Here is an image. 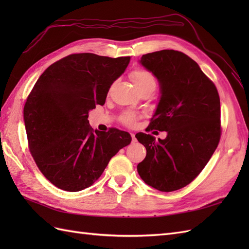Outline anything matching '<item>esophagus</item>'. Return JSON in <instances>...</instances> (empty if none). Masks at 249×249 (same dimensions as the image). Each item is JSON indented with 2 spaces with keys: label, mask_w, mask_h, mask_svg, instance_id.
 <instances>
[{
  "label": "esophagus",
  "mask_w": 249,
  "mask_h": 249,
  "mask_svg": "<svg viewBox=\"0 0 249 249\" xmlns=\"http://www.w3.org/2000/svg\"><path fill=\"white\" fill-rule=\"evenodd\" d=\"M131 136H132V142H133V143H135V142H137L136 138H135V134L131 133Z\"/></svg>",
  "instance_id": "esophagus-1"
}]
</instances>
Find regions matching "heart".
Listing matches in <instances>:
<instances>
[{"label":"heart","instance_id":"obj_1","mask_svg":"<svg viewBox=\"0 0 249 249\" xmlns=\"http://www.w3.org/2000/svg\"><path fill=\"white\" fill-rule=\"evenodd\" d=\"M131 78L138 91L143 89L155 90L157 86V82L154 74L145 70H137L133 71L131 73ZM123 120L125 124L132 125L136 122V115L133 114V113H126V114H124Z\"/></svg>","mask_w":249,"mask_h":249}]
</instances>
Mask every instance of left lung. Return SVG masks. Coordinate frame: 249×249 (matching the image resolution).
I'll return each mask as SVG.
<instances>
[{
	"label": "left lung",
	"mask_w": 249,
	"mask_h": 249,
	"mask_svg": "<svg viewBox=\"0 0 249 249\" xmlns=\"http://www.w3.org/2000/svg\"><path fill=\"white\" fill-rule=\"evenodd\" d=\"M139 62L160 86V100L148 127L167 132V136L156 140L149 134H136L146 148L137 171L157 190H178L199 175L219 143V94L199 65L182 52L149 53Z\"/></svg>",
	"instance_id": "obj_1"
}]
</instances>
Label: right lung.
Masks as SVG:
<instances>
[{
  "label": "right lung",
  "instance_id": "add662e5",
  "mask_svg": "<svg viewBox=\"0 0 249 249\" xmlns=\"http://www.w3.org/2000/svg\"><path fill=\"white\" fill-rule=\"evenodd\" d=\"M130 59L70 55L50 65L29 94L24 108L29 149L42 175L60 189L90 187L131 143L127 132L93 131L88 122L89 111L105 104Z\"/></svg>",
  "mask_w": 249,
  "mask_h": 249
}]
</instances>
